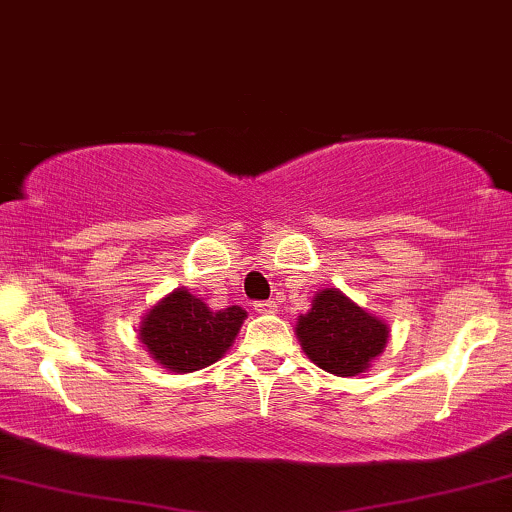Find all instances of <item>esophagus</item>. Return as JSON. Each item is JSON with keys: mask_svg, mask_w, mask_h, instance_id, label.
Returning a JSON list of instances; mask_svg holds the SVG:
<instances>
[{"mask_svg": "<svg viewBox=\"0 0 512 512\" xmlns=\"http://www.w3.org/2000/svg\"><path fill=\"white\" fill-rule=\"evenodd\" d=\"M256 311L258 313H275L277 311V304H275V301H258Z\"/></svg>", "mask_w": 512, "mask_h": 512, "instance_id": "1", "label": "esophagus"}]
</instances>
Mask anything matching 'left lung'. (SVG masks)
I'll list each match as a JSON object with an SVG mask.
<instances>
[{"mask_svg":"<svg viewBox=\"0 0 512 512\" xmlns=\"http://www.w3.org/2000/svg\"><path fill=\"white\" fill-rule=\"evenodd\" d=\"M301 346L315 365L339 377H353L380 356L387 325L365 313L337 289H323L296 325Z\"/></svg>","mask_w":512,"mask_h":512,"instance_id":"obj_1","label":"left lung"}]
</instances>
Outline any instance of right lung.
Instances as JSON below:
<instances>
[{
    "label": "right lung",
    "mask_w": 512,
    "mask_h": 512,
    "mask_svg": "<svg viewBox=\"0 0 512 512\" xmlns=\"http://www.w3.org/2000/svg\"><path fill=\"white\" fill-rule=\"evenodd\" d=\"M244 318L239 306L211 311L187 289H175L147 313L140 339L163 368L192 372L223 358Z\"/></svg>",
    "instance_id": "obj_1"
}]
</instances>
